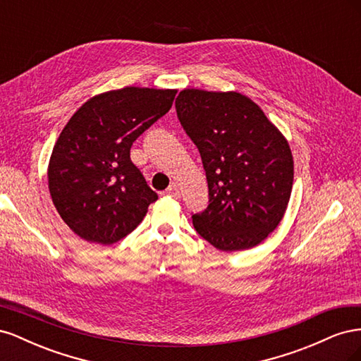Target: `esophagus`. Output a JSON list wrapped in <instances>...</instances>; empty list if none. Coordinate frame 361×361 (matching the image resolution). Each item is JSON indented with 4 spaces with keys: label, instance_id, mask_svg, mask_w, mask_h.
<instances>
[{
    "label": "esophagus",
    "instance_id": "esophagus-1",
    "mask_svg": "<svg viewBox=\"0 0 361 361\" xmlns=\"http://www.w3.org/2000/svg\"><path fill=\"white\" fill-rule=\"evenodd\" d=\"M167 194L171 195V197H176L178 199L179 195H180V190H179V187H178L176 183H171L170 187L167 188Z\"/></svg>",
    "mask_w": 361,
    "mask_h": 361
}]
</instances>
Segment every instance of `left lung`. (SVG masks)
Here are the masks:
<instances>
[{
	"label": "left lung",
	"mask_w": 361,
	"mask_h": 361,
	"mask_svg": "<svg viewBox=\"0 0 361 361\" xmlns=\"http://www.w3.org/2000/svg\"><path fill=\"white\" fill-rule=\"evenodd\" d=\"M174 104L199 147L209 188V204L192 215L195 231L221 251L259 245L290 199L293 157L286 137L239 92L183 89Z\"/></svg>",
	"instance_id": "obj_1"
}]
</instances>
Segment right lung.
<instances>
[{"label": "right lung", "mask_w": 361, "mask_h": 361, "mask_svg": "<svg viewBox=\"0 0 361 361\" xmlns=\"http://www.w3.org/2000/svg\"><path fill=\"white\" fill-rule=\"evenodd\" d=\"M176 93L128 85L90 97L69 118L49 158L48 188L73 233L110 245L143 221L158 195L130 161V146Z\"/></svg>", "instance_id": "right-lung-1"}]
</instances>
